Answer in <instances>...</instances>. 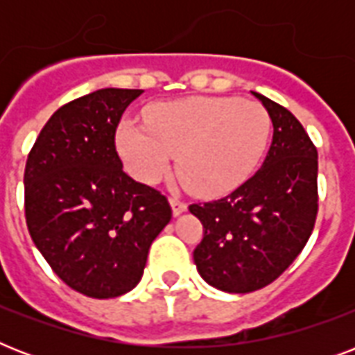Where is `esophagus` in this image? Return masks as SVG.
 Here are the masks:
<instances>
[{
	"label": "esophagus",
	"instance_id": "34e87169",
	"mask_svg": "<svg viewBox=\"0 0 355 355\" xmlns=\"http://www.w3.org/2000/svg\"><path fill=\"white\" fill-rule=\"evenodd\" d=\"M169 205H171L173 208V216L178 217V216H182L184 211L188 210V205L184 202V200L177 199V197H169Z\"/></svg>",
	"mask_w": 355,
	"mask_h": 355
}]
</instances>
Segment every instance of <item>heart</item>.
<instances>
[{
  "label": "heart",
  "mask_w": 355,
  "mask_h": 355,
  "mask_svg": "<svg viewBox=\"0 0 355 355\" xmlns=\"http://www.w3.org/2000/svg\"><path fill=\"white\" fill-rule=\"evenodd\" d=\"M145 121L125 118L116 147L139 182L166 177L177 155V171L199 195H221L254 171L269 139V116L258 103L236 97H189L150 107Z\"/></svg>",
  "instance_id": "1"
}]
</instances>
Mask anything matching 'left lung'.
<instances>
[{"label": "left lung", "mask_w": 355, "mask_h": 355, "mask_svg": "<svg viewBox=\"0 0 355 355\" xmlns=\"http://www.w3.org/2000/svg\"><path fill=\"white\" fill-rule=\"evenodd\" d=\"M252 96L272 123L263 164L227 197L189 206L205 227L193 250L197 270L225 293H250L275 282L308 243L317 217L315 145L287 108Z\"/></svg>", "instance_id": "obj_1"}]
</instances>
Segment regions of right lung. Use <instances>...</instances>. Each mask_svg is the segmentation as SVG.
<instances>
[{
  "instance_id": "right-lung-1",
  "label": "right lung",
  "mask_w": 355,
  "mask_h": 355,
  "mask_svg": "<svg viewBox=\"0 0 355 355\" xmlns=\"http://www.w3.org/2000/svg\"><path fill=\"white\" fill-rule=\"evenodd\" d=\"M144 90L103 88L53 114L25 166V219L53 272L92 298L132 291L171 221L160 191L123 171L116 127Z\"/></svg>"
}]
</instances>
